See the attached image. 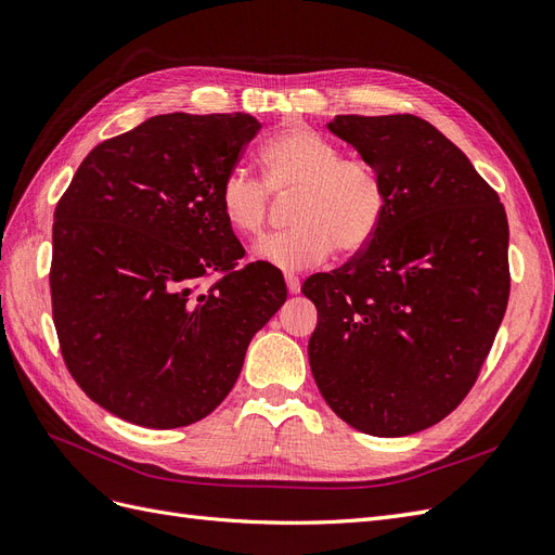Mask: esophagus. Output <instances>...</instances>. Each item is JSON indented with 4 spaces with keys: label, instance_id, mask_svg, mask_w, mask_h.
Listing matches in <instances>:
<instances>
[{
    "label": "esophagus",
    "instance_id": "34e87169",
    "mask_svg": "<svg viewBox=\"0 0 555 555\" xmlns=\"http://www.w3.org/2000/svg\"><path fill=\"white\" fill-rule=\"evenodd\" d=\"M285 285H288V293H291V295H297V293L301 291L299 276H295V274H285Z\"/></svg>",
    "mask_w": 555,
    "mask_h": 555
}]
</instances>
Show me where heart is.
<instances>
[{
  "mask_svg": "<svg viewBox=\"0 0 555 555\" xmlns=\"http://www.w3.org/2000/svg\"><path fill=\"white\" fill-rule=\"evenodd\" d=\"M264 184L242 168L219 186V207L240 237L262 235L272 214V195H295L288 232L264 237L256 258L283 272L325 262L334 248L360 254L378 235L387 214V186L380 170L360 156H341L332 140L311 127H291L260 152Z\"/></svg>",
  "mask_w": 555,
  "mask_h": 555,
  "instance_id": "b5f03b06",
  "label": "heart"
}]
</instances>
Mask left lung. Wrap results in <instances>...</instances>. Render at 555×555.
<instances>
[{"instance_id": "left-lung-1", "label": "left lung", "mask_w": 555, "mask_h": 555, "mask_svg": "<svg viewBox=\"0 0 555 555\" xmlns=\"http://www.w3.org/2000/svg\"><path fill=\"white\" fill-rule=\"evenodd\" d=\"M330 131L380 170L373 242L301 285L318 309L311 373L357 431L399 438L468 397L509 299V225L468 156L415 115H336Z\"/></svg>"}]
</instances>
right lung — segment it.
<instances>
[{"label": "right lung", "mask_w": 555, "mask_h": 555, "mask_svg": "<svg viewBox=\"0 0 555 555\" xmlns=\"http://www.w3.org/2000/svg\"><path fill=\"white\" fill-rule=\"evenodd\" d=\"M260 131L251 115H156L85 156L55 207L50 297L68 373L147 428L207 417L285 301L270 264L240 267L219 186Z\"/></svg>", "instance_id": "obj_1"}]
</instances>
